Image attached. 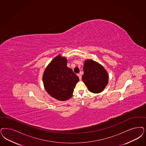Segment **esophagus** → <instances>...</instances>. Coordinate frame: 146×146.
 Instances as JSON below:
<instances>
[{
    "instance_id": "34e87169",
    "label": "esophagus",
    "mask_w": 146,
    "mask_h": 146,
    "mask_svg": "<svg viewBox=\"0 0 146 146\" xmlns=\"http://www.w3.org/2000/svg\"><path fill=\"white\" fill-rule=\"evenodd\" d=\"M78 76H79V79H80V80H81V77H82V76H81V74L80 73L78 74Z\"/></svg>"
}]
</instances>
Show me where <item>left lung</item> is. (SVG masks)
<instances>
[{
  "instance_id": "1",
  "label": "left lung",
  "mask_w": 146,
  "mask_h": 146,
  "mask_svg": "<svg viewBox=\"0 0 146 146\" xmlns=\"http://www.w3.org/2000/svg\"><path fill=\"white\" fill-rule=\"evenodd\" d=\"M82 79L88 91L99 93L104 90L108 83L109 76L105 68L92 59L86 60Z\"/></svg>"
}]
</instances>
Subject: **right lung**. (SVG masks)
<instances>
[{"instance_id": "add662e5", "label": "right lung", "mask_w": 146, "mask_h": 146, "mask_svg": "<svg viewBox=\"0 0 146 146\" xmlns=\"http://www.w3.org/2000/svg\"><path fill=\"white\" fill-rule=\"evenodd\" d=\"M67 64L66 57L57 55L46 67L42 76L46 91L59 101L70 99L79 81V77Z\"/></svg>"}]
</instances>
